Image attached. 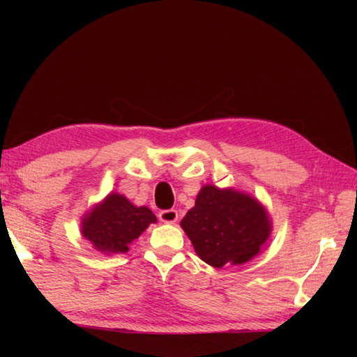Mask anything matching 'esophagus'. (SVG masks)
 I'll list each match as a JSON object with an SVG mask.
<instances>
[{
	"label": "esophagus",
	"instance_id": "obj_1",
	"mask_svg": "<svg viewBox=\"0 0 357 357\" xmlns=\"http://www.w3.org/2000/svg\"><path fill=\"white\" fill-rule=\"evenodd\" d=\"M178 219H179V215H178L176 210L170 208V210L159 211V221H162L165 224H174L178 221Z\"/></svg>",
	"mask_w": 357,
	"mask_h": 357
}]
</instances>
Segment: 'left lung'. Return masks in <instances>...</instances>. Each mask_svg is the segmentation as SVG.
Here are the masks:
<instances>
[{
  "label": "left lung",
  "mask_w": 357,
  "mask_h": 357,
  "mask_svg": "<svg viewBox=\"0 0 357 357\" xmlns=\"http://www.w3.org/2000/svg\"><path fill=\"white\" fill-rule=\"evenodd\" d=\"M181 227L195 252L215 268L252 261L271 233L270 216L259 201L210 184L201 188Z\"/></svg>",
  "instance_id": "obj_1"
}]
</instances>
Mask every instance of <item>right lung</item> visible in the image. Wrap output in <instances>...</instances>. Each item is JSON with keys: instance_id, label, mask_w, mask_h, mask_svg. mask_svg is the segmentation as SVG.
<instances>
[{"instance_id": "1", "label": "right lung", "mask_w": 357, "mask_h": 357, "mask_svg": "<svg viewBox=\"0 0 357 357\" xmlns=\"http://www.w3.org/2000/svg\"><path fill=\"white\" fill-rule=\"evenodd\" d=\"M153 222L156 216L150 208L136 207L126 196L110 193L82 218L81 233L98 252L127 253L128 245Z\"/></svg>"}]
</instances>
